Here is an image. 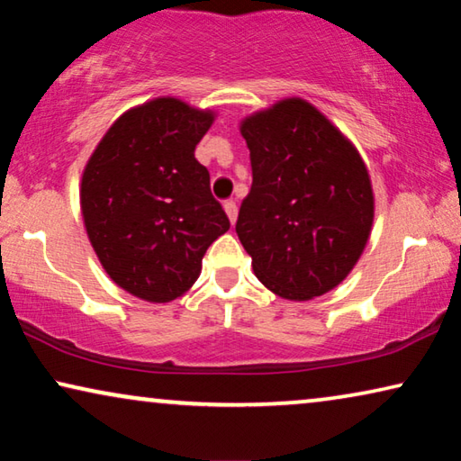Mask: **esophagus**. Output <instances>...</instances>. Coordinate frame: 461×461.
Here are the masks:
<instances>
[{"label": "esophagus", "mask_w": 461, "mask_h": 461, "mask_svg": "<svg viewBox=\"0 0 461 461\" xmlns=\"http://www.w3.org/2000/svg\"><path fill=\"white\" fill-rule=\"evenodd\" d=\"M224 212H226V216H229L230 224H235V222H237V213H239L235 201H226V203H224Z\"/></svg>", "instance_id": "esophagus-1"}]
</instances>
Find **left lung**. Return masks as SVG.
I'll list each match as a JSON object with an SVG mask.
<instances>
[{
    "instance_id": "obj_1",
    "label": "left lung",
    "mask_w": 461,
    "mask_h": 461,
    "mask_svg": "<svg viewBox=\"0 0 461 461\" xmlns=\"http://www.w3.org/2000/svg\"><path fill=\"white\" fill-rule=\"evenodd\" d=\"M251 191L237 235L260 283L283 300L336 289L369 241L375 197L361 153L304 98L276 100L239 123Z\"/></svg>"
}]
</instances>
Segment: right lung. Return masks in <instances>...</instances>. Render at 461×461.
Listing matches in <instances>:
<instances>
[{
    "label": "right lung",
    "instance_id": "right-lung-1",
    "mask_svg": "<svg viewBox=\"0 0 461 461\" xmlns=\"http://www.w3.org/2000/svg\"><path fill=\"white\" fill-rule=\"evenodd\" d=\"M216 111L159 96L119 115L79 185L84 226L104 273L153 304L185 295L210 245L229 230L194 149Z\"/></svg>",
    "mask_w": 461,
    "mask_h": 461
}]
</instances>
